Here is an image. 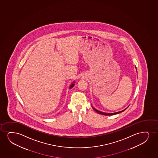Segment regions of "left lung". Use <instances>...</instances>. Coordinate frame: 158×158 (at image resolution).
Returning <instances> with one entry per match:
<instances>
[{
  "mask_svg": "<svg viewBox=\"0 0 158 158\" xmlns=\"http://www.w3.org/2000/svg\"><path fill=\"white\" fill-rule=\"evenodd\" d=\"M92 108H93V109L96 111V112H97L98 113H99V114H102V115H115V114H118V113H121V112H123V111H124L125 110L127 109V108H126L125 110H122V111H120V112H116V113H104V112H100V111H99V110H96V109H95V108H94L93 107H92Z\"/></svg>",
  "mask_w": 158,
  "mask_h": 158,
  "instance_id": "8db88e82",
  "label": "left lung"
}]
</instances>
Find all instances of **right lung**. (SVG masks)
<instances>
[{
  "mask_svg": "<svg viewBox=\"0 0 158 158\" xmlns=\"http://www.w3.org/2000/svg\"><path fill=\"white\" fill-rule=\"evenodd\" d=\"M74 84H72V85H70V88H73V86H74Z\"/></svg>",
  "mask_w": 158,
  "mask_h": 158,
  "instance_id": "add662e5",
  "label": "right lung"
}]
</instances>
